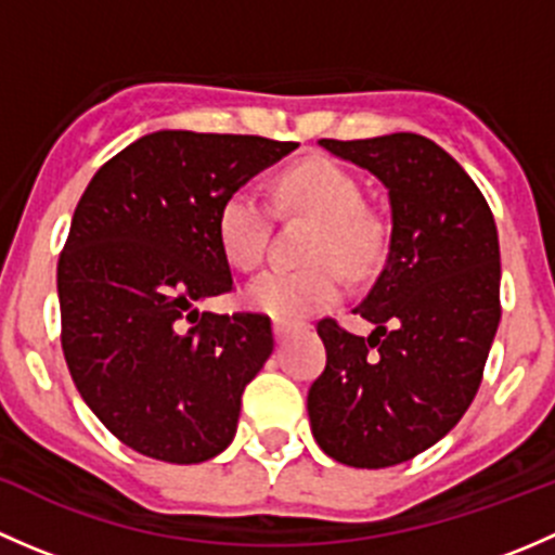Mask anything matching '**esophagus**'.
Here are the masks:
<instances>
[{
    "label": "esophagus",
    "instance_id": "1",
    "mask_svg": "<svg viewBox=\"0 0 555 555\" xmlns=\"http://www.w3.org/2000/svg\"><path fill=\"white\" fill-rule=\"evenodd\" d=\"M273 335H276V340H284L289 335V322H284V319H276L273 322Z\"/></svg>",
    "mask_w": 555,
    "mask_h": 555
}]
</instances>
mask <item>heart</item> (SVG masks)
I'll list each match as a JSON object with an SVG mask.
<instances>
[{"instance_id": "obj_1", "label": "heart", "mask_w": 555, "mask_h": 555, "mask_svg": "<svg viewBox=\"0 0 555 555\" xmlns=\"http://www.w3.org/2000/svg\"><path fill=\"white\" fill-rule=\"evenodd\" d=\"M282 211L313 220L306 242V266L276 268L246 287V304L279 319H300L333 304L344 289V268L351 279L376 271L389 251V220L376 206L362 204V184L338 160L311 155L289 166L273 184ZM222 255L238 271L262 266L271 238V206L251 190H233L217 211Z\"/></svg>"}]
</instances>
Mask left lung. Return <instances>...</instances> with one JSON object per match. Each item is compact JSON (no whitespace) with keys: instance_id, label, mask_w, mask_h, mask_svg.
<instances>
[{"instance_id":"left-lung-1","label":"left lung","mask_w":555,"mask_h":555,"mask_svg":"<svg viewBox=\"0 0 555 555\" xmlns=\"http://www.w3.org/2000/svg\"><path fill=\"white\" fill-rule=\"evenodd\" d=\"M389 188L384 271L357 313L367 338L317 324L327 365L309 389L319 449L349 467H391L438 443L478 395L500 327V238L478 184L418 133L322 139Z\"/></svg>"}]
</instances>
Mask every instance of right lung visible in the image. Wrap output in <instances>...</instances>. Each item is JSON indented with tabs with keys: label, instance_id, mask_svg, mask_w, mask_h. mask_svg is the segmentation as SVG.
Listing matches in <instances>:
<instances>
[{
	"label": "right lung",
	"instance_id": "right-lung-1",
	"mask_svg": "<svg viewBox=\"0 0 555 555\" xmlns=\"http://www.w3.org/2000/svg\"><path fill=\"white\" fill-rule=\"evenodd\" d=\"M298 142L155 131L93 173L59 257L61 349L128 449L198 464L228 449L273 351L266 313L198 311L233 289L217 238L228 193Z\"/></svg>",
	"mask_w": 555,
	"mask_h": 555
}]
</instances>
